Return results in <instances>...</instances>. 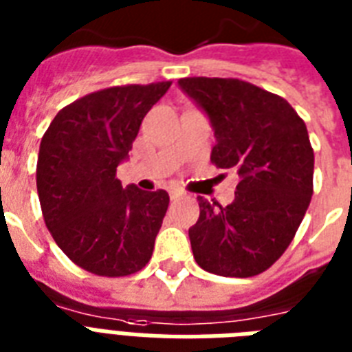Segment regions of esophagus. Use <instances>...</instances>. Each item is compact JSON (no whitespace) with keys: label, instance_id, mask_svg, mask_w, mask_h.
Wrapping results in <instances>:
<instances>
[{"label":"esophagus","instance_id":"34e87169","mask_svg":"<svg viewBox=\"0 0 352 352\" xmlns=\"http://www.w3.org/2000/svg\"><path fill=\"white\" fill-rule=\"evenodd\" d=\"M184 195H186V193L182 192V190H179V188H171V190H170V197L171 199H181V197H184Z\"/></svg>","mask_w":352,"mask_h":352}]
</instances>
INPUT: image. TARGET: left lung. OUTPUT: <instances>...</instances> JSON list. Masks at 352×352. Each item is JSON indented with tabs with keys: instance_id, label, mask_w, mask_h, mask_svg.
I'll use <instances>...</instances> for the list:
<instances>
[{
	"instance_id": "1",
	"label": "left lung",
	"mask_w": 352,
	"mask_h": 352,
	"mask_svg": "<svg viewBox=\"0 0 352 352\" xmlns=\"http://www.w3.org/2000/svg\"><path fill=\"white\" fill-rule=\"evenodd\" d=\"M208 113L217 144L212 162L239 175L234 203L197 197L193 257L206 272L252 278L294 239L311 204L314 151L303 118L279 95L239 78H181Z\"/></svg>"
}]
</instances>
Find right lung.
<instances>
[{"label":"right lung","mask_w":352,"mask_h":352,"mask_svg":"<svg viewBox=\"0 0 352 352\" xmlns=\"http://www.w3.org/2000/svg\"><path fill=\"white\" fill-rule=\"evenodd\" d=\"M171 82L115 85L58 111L41 138L36 188L52 239L87 272L122 278L151 259L170 195L122 188L126 159L146 113Z\"/></svg>","instance_id":"obj_1"}]
</instances>
